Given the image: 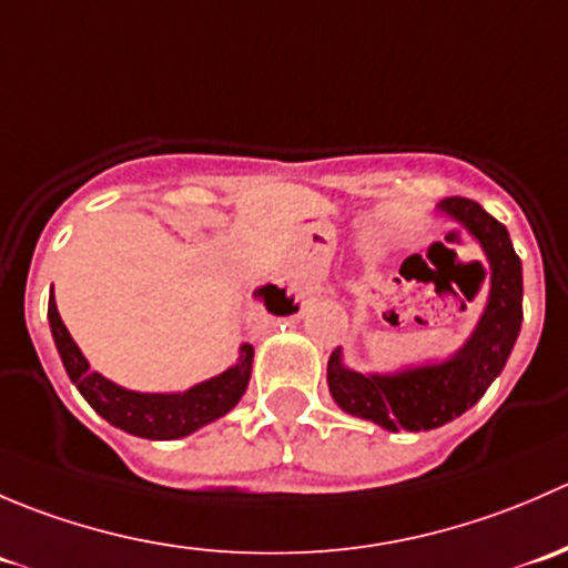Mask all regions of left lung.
<instances>
[{
	"label": "left lung",
	"mask_w": 568,
	"mask_h": 568,
	"mask_svg": "<svg viewBox=\"0 0 568 568\" xmlns=\"http://www.w3.org/2000/svg\"><path fill=\"white\" fill-rule=\"evenodd\" d=\"M439 209L467 227L489 257V302L473 337L448 363L395 376L357 374L343 368L341 348L329 354L326 382L337 406L387 432L439 428L478 404L506 365L523 326V261L514 252L506 225L469 197H445Z\"/></svg>",
	"instance_id": "8db88e82"
}]
</instances>
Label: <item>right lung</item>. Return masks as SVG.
<instances>
[{"label":"right lung","instance_id":"add662e5","mask_svg":"<svg viewBox=\"0 0 568 568\" xmlns=\"http://www.w3.org/2000/svg\"><path fill=\"white\" fill-rule=\"evenodd\" d=\"M266 291H277L280 302H283V313H294V300L285 296V288L277 285H268L261 294L266 296ZM280 313V316H283ZM49 324L51 335H54L57 352H60L62 365H65L68 376L77 385V390L84 395L90 406L99 412L104 420L112 426L123 428V432L134 434L142 439H178L186 437V434L197 432L205 423L216 420L225 412H231L239 404L244 390H247L250 382V368H252V346L244 343L242 357L239 365L227 368L225 374L214 376V379L203 382V385H194L186 393H134L125 390V387L112 385L101 374L90 371L88 359L79 352V346L73 343L71 332L62 324L60 313H57L54 296H49Z\"/></svg>","mask_w":568,"mask_h":568}]
</instances>
